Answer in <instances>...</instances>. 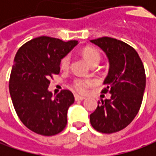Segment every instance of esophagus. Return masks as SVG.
<instances>
[{
  "mask_svg": "<svg viewBox=\"0 0 156 156\" xmlns=\"http://www.w3.org/2000/svg\"><path fill=\"white\" fill-rule=\"evenodd\" d=\"M86 98L83 97V96H80V95H77V94H75V100L76 101H83L85 100Z\"/></svg>",
  "mask_w": 156,
  "mask_h": 156,
  "instance_id": "34e87169",
  "label": "esophagus"
}]
</instances>
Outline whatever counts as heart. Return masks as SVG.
Masks as SVG:
<instances>
[{
	"mask_svg": "<svg viewBox=\"0 0 156 156\" xmlns=\"http://www.w3.org/2000/svg\"><path fill=\"white\" fill-rule=\"evenodd\" d=\"M82 55L84 57V59L90 65L92 63H99L101 60V55L100 53L91 47H87L82 51ZM70 64V56L67 55L66 56H64L61 60L60 63V66L62 69H67ZM92 84V81L90 80H84V79H76L74 80L73 82V89L75 90H76L80 93H83L86 91L87 88L89 86H90Z\"/></svg>",
	"mask_w": 156,
	"mask_h": 156,
	"instance_id": "obj_1",
	"label": "heart"
}]
</instances>
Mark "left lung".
Returning a JSON list of instances; mask_svg holds the SVG:
<instances>
[{"label": "left lung", "mask_w": 156, "mask_h": 156, "mask_svg": "<svg viewBox=\"0 0 156 156\" xmlns=\"http://www.w3.org/2000/svg\"><path fill=\"white\" fill-rule=\"evenodd\" d=\"M90 42L108 57L110 66L102 92L111 93L110 99L98 102L90 123L100 133H116L127 127L141 108L146 82L144 64L135 49L122 41L101 37Z\"/></svg>", "instance_id": "8db88e82"}]
</instances>
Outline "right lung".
I'll return each instance as SVG.
<instances>
[{
  "instance_id": "right-lung-1",
  "label": "right lung",
  "mask_w": 156,
  "mask_h": 156,
  "mask_svg": "<svg viewBox=\"0 0 156 156\" xmlns=\"http://www.w3.org/2000/svg\"><path fill=\"white\" fill-rule=\"evenodd\" d=\"M79 42L49 36L34 38L17 51L9 81V91L21 122L32 132L51 136L62 132L74 95L64 90L55 98L48 90L49 79L59 74L60 63Z\"/></svg>"
}]
</instances>
